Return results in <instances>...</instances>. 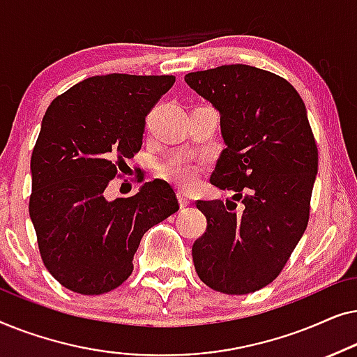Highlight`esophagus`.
<instances>
[{
    "mask_svg": "<svg viewBox=\"0 0 357 357\" xmlns=\"http://www.w3.org/2000/svg\"><path fill=\"white\" fill-rule=\"evenodd\" d=\"M178 202H180V206L182 208H187L190 203H192V199H190V197L187 193L183 192H178Z\"/></svg>",
    "mask_w": 357,
    "mask_h": 357,
    "instance_id": "obj_1",
    "label": "esophagus"
}]
</instances>
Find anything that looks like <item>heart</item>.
<instances>
[{"label":"heart","mask_w":357,"mask_h":357,"mask_svg":"<svg viewBox=\"0 0 357 357\" xmlns=\"http://www.w3.org/2000/svg\"><path fill=\"white\" fill-rule=\"evenodd\" d=\"M203 165L198 160H193L187 155H174L164 164H160L159 175L175 187L190 190L197 185Z\"/></svg>","instance_id":"b5f03b06"}]
</instances>
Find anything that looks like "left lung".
I'll return each mask as SVG.
<instances>
[{
    "label": "left lung",
    "mask_w": 357,
    "mask_h": 357,
    "mask_svg": "<svg viewBox=\"0 0 357 357\" xmlns=\"http://www.w3.org/2000/svg\"><path fill=\"white\" fill-rule=\"evenodd\" d=\"M185 82L221 114L227 148L211 183L245 206L236 214L198 199L208 226L193 243L195 270L214 291L250 294L276 280L309 222L319 149L305 105L284 77L248 65L188 73Z\"/></svg>",
    "instance_id": "8db88e82"
}]
</instances>
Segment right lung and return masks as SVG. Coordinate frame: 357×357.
Segmentation results:
<instances>
[{
    "label": "right lung",
    "mask_w": 357,
    "mask_h": 357,
    "mask_svg": "<svg viewBox=\"0 0 357 357\" xmlns=\"http://www.w3.org/2000/svg\"><path fill=\"white\" fill-rule=\"evenodd\" d=\"M175 76H92L48 107L31 158L29 214L50 275L66 289L99 296L133 271L144 232L178 211L165 180L109 202L105 188L141 149L146 116Z\"/></svg>",
    "instance_id": "obj_1"
}]
</instances>
